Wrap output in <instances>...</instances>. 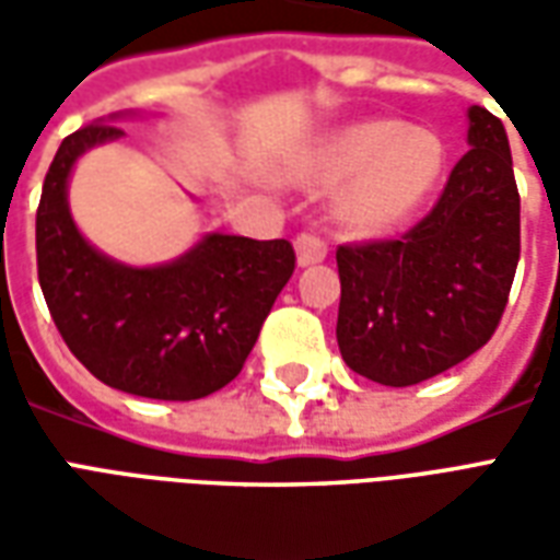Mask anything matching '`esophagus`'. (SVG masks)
I'll return each instance as SVG.
<instances>
[{
	"label": "esophagus",
	"instance_id": "esophagus-1",
	"mask_svg": "<svg viewBox=\"0 0 560 560\" xmlns=\"http://www.w3.org/2000/svg\"><path fill=\"white\" fill-rule=\"evenodd\" d=\"M296 260H300V267H312V264H320L324 257H327V243L312 231H303L296 240Z\"/></svg>",
	"mask_w": 560,
	"mask_h": 560
}]
</instances>
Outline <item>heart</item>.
Returning <instances> with one entry per match:
<instances>
[{"instance_id":"heart-1","label":"heart","mask_w":560,"mask_h":560,"mask_svg":"<svg viewBox=\"0 0 560 560\" xmlns=\"http://www.w3.org/2000/svg\"><path fill=\"white\" fill-rule=\"evenodd\" d=\"M441 171V140L393 119L339 128L303 164L308 183H345L336 203L339 219L360 236H384L401 228L432 195Z\"/></svg>"}]
</instances>
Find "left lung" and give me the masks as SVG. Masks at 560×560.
<instances>
[{"instance_id":"1","label":"left lung","mask_w":560,"mask_h":560,"mask_svg":"<svg viewBox=\"0 0 560 560\" xmlns=\"http://www.w3.org/2000/svg\"><path fill=\"white\" fill-rule=\"evenodd\" d=\"M470 149L399 240L339 245L336 339L357 375L413 387L480 351L518 264V188L501 119L468 107Z\"/></svg>"}]
</instances>
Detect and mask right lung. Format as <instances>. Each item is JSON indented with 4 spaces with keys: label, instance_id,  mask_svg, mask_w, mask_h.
<instances>
[{
    "label": "right lung",
    "instance_id": "obj_1",
    "mask_svg": "<svg viewBox=\"0 0 560 560\" xmlns=\"http://www.w3.org/2000/svg\"><path fill=\"white\" fill-rule=\"evenodd\" d=\"M126 131L98 119L68 135L35 215L38 281L68 351L102 384L161 401L203 399L243 372L296 267L288 240L207 233L161 267L92 248L68 212V176L86 149Z\"/></svg>",
    "mask_w": 560,
    "mask_h": 560
}]
</instances>
